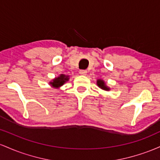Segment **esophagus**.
<instances>
[{
  "label": "esophagus",
  "instance_id": "1",
  "mask_svg": "<svg viewBox=\"0 0 160 160\" xmlns=\"http://www.w3.org/2000/svg\"><path fill=\"white\" fill-rule=\"evenodd\" d=\"M79 73H80V75H86V74H87V71H86V70H80V71H79Z\"/></svg>",
  "mask_w": 160,
  "mask_h": 160
}]
</instances>
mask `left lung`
<instances>
[{
	"instance_id": "obj_1",
	"label": "left lung",
	"mask_w": 160,
	"mask_h": 160,
	"mask_svg": "<svg viewBox=\"0 0 160 160\" xmlns=\"http://www.w3.org/2000/svg\"><path fill=\"white\" fill-rule=\"evenodd\" d=\"M96 84L100 89L105 91H110V87H108V86L106 85L105 82H104V80H102V79H98L96 81Z\"/></svg>"
}]
</instances>
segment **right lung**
<instances>
[{
  "mask_svg": "<svg viewBox=\"0 0 160 160\" xmlns=\"http://www.w3.org/2000/svg\"><path fill=\"white\" fill-rule=\"evenodd\" d=\"M70 79L69 75H65V74H60L59 76H58L57 78H55L53 80H51L49 82V85L51 86V87L53 89H59L61 86H62L66 82L68 81Z\"/></svg>",
  "mask_w": 160,
  "mask_h": 160,
  "instance_id": "obj_1",
  "label": "right lung"
}]
</instances>
